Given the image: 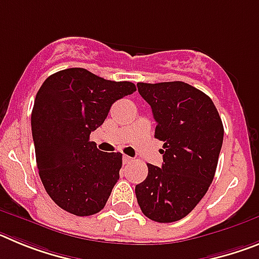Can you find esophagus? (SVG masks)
Returning <instances> with one entry per match:
<instances>
[{"mask_svg":"<svg viewBox=\"0 0 259 259\" xmlns=\"http://www.w3.org/2000/svg\"><path fill=\"white\" fill-rule=\"evenodd\" d=\"M131 162H132L131 157H128V155H123V163L128 164V163H131Z\"/></svg>","mask_w":259,"mask_h":259,"instance_id":"esophagus-1","label":"esophagus"}]
</instances>
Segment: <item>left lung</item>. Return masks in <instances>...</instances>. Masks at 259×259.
I'll return each instance as SVG.
<instances>
[{"mask_svg": "<svg viewBox=\"0 0 259 259\" xmlns=\"http://www.w3.org/2000/svg\"><path fill=\"white\" fill-rule=\"evenodd\" d=\"M150 105L163 141L162 167L148 163V176L136 185L145 217L159 223L183 219L206 194L223 144V123L211 98L184 81L137 83Z\"/></svg>", "mask_w": 259, "mask_h": 259, "instance_id": "8db88e82", "label": "left lung"}]
</instances>
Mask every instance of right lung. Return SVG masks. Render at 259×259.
<instances>
[{"instance_id": "1", "label": "right lung", "mask_w": 259, "mask_h": 259, "mask_svg": "<svg viewBox=\"0 0 259 259\" xmlns=\"http://www.w3.org/2000/svg\"><path fill=\"white\" fill-rule=\"evenodd\" d=\"M135 91L131 81H111L80 67L50 75L38 89L31 115L36 163L45 191L61 209L88 217L105 207L122 154L98 150L89 135L114 102Z\"/></svg>"}]
</instances>
